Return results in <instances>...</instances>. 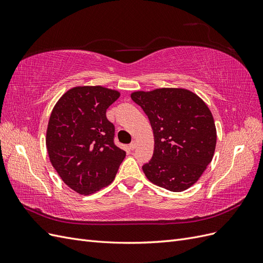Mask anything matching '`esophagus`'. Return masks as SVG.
Returning a JSON list of instances; mask_svg holds the SVG:
<instances>
[{
  "instance_id": "esophagus-1",
  "label": "esophagus",
  "mask_w": 263,
  "mask_h": 263,
  "mask_svg": "<svg viewBox=\"0 0 263 263\" xmlns=\"http://www.w3.org/2000/svg\"><path fill=\"white\" fill-rule=\"evenodd\" d=\"M136 146H137V144H136V141H133V142H132V144L129 145V149H130V150H134L135 148H136Z\"/></svg>"
}]
</instances>
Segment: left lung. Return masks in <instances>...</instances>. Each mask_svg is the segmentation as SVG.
I'll list each match as a JSON object with an SVG mask.
<instances>
[{
	"label": "left lung",
	"mask_w": 263,
	"mask_h": 263,
	"mask_svg": "<svg viewBox=\"0 0 263 263\" xmlns=\"http://www.w3.org/2000/svg\"><path fill=\"white\" fill-rule=\"evenodd\" d=\"M149 118L155 148L142 165L154 184L182 192L201 178L216 147V127L209 106L195 93L180 87H161L130 94Z\"/></svg>",
	"instance_id": "1"
}]
</instances>
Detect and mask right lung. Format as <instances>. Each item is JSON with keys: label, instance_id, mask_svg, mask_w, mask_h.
<instances>
[{"label": "right lung", "instance_id": "obj_1", "mask_svg": "<svg viewBox=\"0 0 263 263\" xmlns=\"http://www.w3.org/2000/svg\"><path fill=\"white\" fill-rule=\"evenodd\" d=\"M119 95L101 85L74 86L52 108L46 133L49 160L79 194L109 185L126 156L115 146L114 125L106 118V109Z\"/></svg>", "mask_w": 263, "mask_h": 263}]
</instances>
